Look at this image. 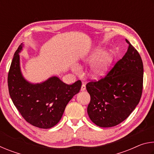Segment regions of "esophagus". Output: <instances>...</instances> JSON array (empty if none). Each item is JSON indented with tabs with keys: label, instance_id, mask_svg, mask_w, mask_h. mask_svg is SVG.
I'll use <instances>...</instances> for the list:
<instances>
[{
	"label": "esophagus",
	"instance_id": "1",
	"mask_svg": "<svg viewBox=\"0 0 154 154\" xmlns=\"http://www.w3.org/2000/svg\"><path fill=\"white\" fill-rule=\"evenodd\" d=\"M81 90L82 91H85V85L84 83H83L82 85V88H81Z\"/></svg>",
	"mask_w": 154,
	"mask_h": 154
}]
</instances>
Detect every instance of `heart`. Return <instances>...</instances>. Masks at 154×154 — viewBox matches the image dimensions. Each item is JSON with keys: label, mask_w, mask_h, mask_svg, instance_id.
I'll list each match as a JSON object with an SVG mask.
<instances>
[{"label": "heart", "mask_w": 154, "mask_h": 154, "mask_svg": "<svg viewBox=\"0 0 154 154\" xmlns=\"http://www.w3.org/2000/svg\"><path fill=\"white\" fill-rule=\"evenodd\" d=\"M113 60V54L112 52L105 53V49L102 48H96L90 55L88 56L84 60V62L88 64H94L91 69V76L94 79L105 76L106 72ZM75 71L78 72L79 68L75 66L73 68Z\"/></svg>", "instance_id": "b5f03b06"}]
</instances>
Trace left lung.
I'll list each match as a JSON object with an SVG mask.
<instances>
[{
  "instance_id": "8db88e82",
  "label": "left lung",
  "mask_w": 154,
  "mask_h": 154,
  "mask_svg": "<svg viewBox=\"0 0 154 154\" xmlns=\"http://www.w3.org/2000/svg\"><path fill=\"white\" fill-rule=\"evenodd\" d=\"M128 49L105 77L86 84L90 95L88 113L98 126H115L134 110L141 98L143 64L139 52L128 40Z\"/></svg>"
}]
</instances>
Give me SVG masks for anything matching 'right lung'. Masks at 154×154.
I'll return each instance as SVG.
<instances>
[{"label": "right lung", "instance_id": "right-lung-1", "mask_svg": "<svg viewBox=\"0 0 154 154\" xmlns=\"http://www.w3.org/2000/svg\"><path fill=\"white\" fill-rule=\"evenodd\" d=\"M15 52L8 73L10 97L15 107L28 123L40 128L53 127L60 120L68 103L79 92L82 82L68 85L56 76L41 83H31L22 76L19 53Z\"/></svg>", "mask_w": 154, "mask_h": 154}]
</instances>
